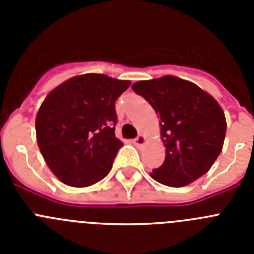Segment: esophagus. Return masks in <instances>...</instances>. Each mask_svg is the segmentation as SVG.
<instances>
[{
  "label": "esophagus",
  "mask_w": 254,
  "mask_h": 254,
  "mask_svg": "<svg viewBox=\"0 0 254 254\" xmlns=\"http://www.w3.org/2000/svg\"><path fill=\"white\" fill-rule=\"evenodd\" d=\"M133 143L136 145L137 147L143 146L145 143H146V136H143V134H138L137 137L133 140Z\"/></svg>",
  "instance_id": "esophagus-1"
}]
</instances>
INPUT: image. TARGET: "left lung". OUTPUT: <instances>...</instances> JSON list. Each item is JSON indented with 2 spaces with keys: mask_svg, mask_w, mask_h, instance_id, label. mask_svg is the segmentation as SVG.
<instances>
[{
  "mask_svg": "<svg viewBox=\"0 0 254 254\" xmlns=\"http://www.w3.org/2000/svg\"><path fill=\"white\" fill-rule=\"evenodd\" d=\"M160 117L163 165L150 177L168 187H185L210 170L223 150L226 120L219 103L193 82L163 76L132 85Z\"/></svg>",
  "mask_w": 254,
  "mask_h": 254,
  "instance_id": "1",
  "label": "left lung"
}]
</instances>
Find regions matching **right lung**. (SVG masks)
Wrapping results in <instances>:
<instances>
[{
  "label": "right lung",
  "mask_w": 254,
  "mask_h": 254,
  "mask_svg": "<svg viewBox=\"0 0 254 254\" xmlns=\"http://www.w3.org/2000/svg\"><path fill=\"white\" fill-rule=\"evenodd\" d=\"M128 80L73 76L46 96L35 118L37 142L52 173L71 187H89L111 172L122 141L114 133L116 100Z\"/></svg>",
  "instance_id": "1"
}]
</instances>
